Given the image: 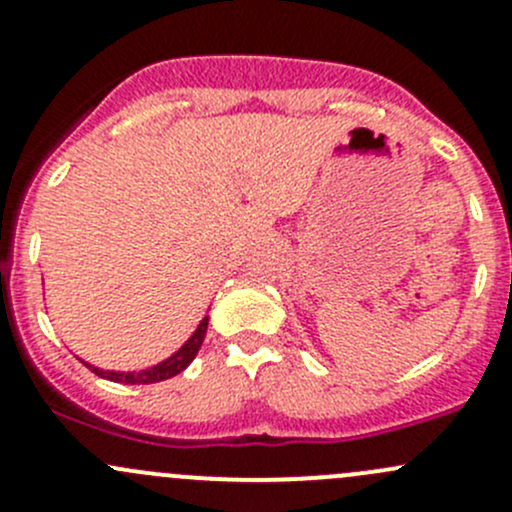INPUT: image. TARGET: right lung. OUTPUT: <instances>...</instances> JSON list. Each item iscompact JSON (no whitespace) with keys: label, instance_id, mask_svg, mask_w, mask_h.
<instances>
[{"label":"right lung","instance_id":"right-lung-1","mask_svg":"<svg viewBox=\"0 0 512 512\" xmlns=\"http://www.w3.org/2000/svg\"><path fill=\"white\" fill-rule=\"evenodd\" d=\"M205 332H208V317H203V322L198 324V329L193 332V337L188 339V342L183 344V347L178 349L173 356H168L165 361H160V364L151 366V369H143V371H103L98 369V366H91V364H84L89 366L91 371L98 376H103V379H111V381H121V384H156V381H165L170 379V376L180 374V371L185 369V366L190 364V361L195 359V354L200 352V344H203L205 339Z\"/></svg>","mask_w":512,"mask_h":512}]
</instances>
